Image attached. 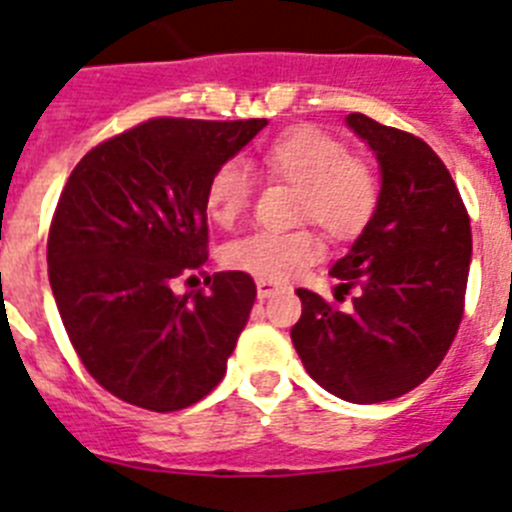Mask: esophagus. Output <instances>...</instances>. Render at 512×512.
<instances>
[{
  "label": "esophagus",
  "mask_w": 512,
  "mask_h": 512,
  "mask_svg": "<svg viewBox=\"0 0 512 512\" xmlns=\"http://www.w3.org/2000/svg\"><path fill=\"white\" fill-rule=\"evenodd\" d=\"M282 287L279 282H271V279H256V292H259V297L264 300V297H271V295H277V292H282Z\"/></svg>",
  "instance_id": "1"
}]
</instances>
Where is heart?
<instances>
[{
	"instance_id": "1",
	"label": "heart",
	"mask_w": 512,
	"mask_h": 512,
	"mask_svg": "<svg viewBox=\"0 0 512 512\" xmlns=\"http://www.w3.org/2000/svg\"><path fill=\"white\" fill-rule=\"evenodd\" d=\"M261 166L269 176L300 187L302 217H312L336 238L361 233L379 205V182L361 158L348 156L336 135L320 128L284 130L266 143ZM253 197V176L241 161H225L212 171L205 205L217 225H233ZM323 256L312 230H253L225 246L223 259L233 269L256 277L287 279Z\"/></svg>"
}]
</instances>
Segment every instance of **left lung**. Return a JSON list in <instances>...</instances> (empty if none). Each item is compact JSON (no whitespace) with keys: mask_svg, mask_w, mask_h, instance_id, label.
<instances>
[{"mask_svg":"<svg viewBox=\"0 0 512 512\" xmlns=\"http://www.w3.org/2000/svg\"><path fill=\"white\" fill-rule=\"evenodd\" d=\"M379 164V205L343 259L348 310L297 289L292 343L307 374L356 405L395 400L436 372L464 315L472 228L449 169L428 143L372 117H346Z\"/></svg>","mask_w":512,"mask_h":512,"instance_id":"left-lung-1","label":"left lung"}]
</instances>
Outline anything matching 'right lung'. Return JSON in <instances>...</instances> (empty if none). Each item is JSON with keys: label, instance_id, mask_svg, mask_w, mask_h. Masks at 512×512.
<instances>
[{"label": "right lung", "instance_id": "obj_1", "mask_svg": "<svg viewBox=\"0 0 512 512\" xmlns=\"http://www.w3.org/2000/svg\"><path fill=\"white\" fill-rule=\"evenodd\" d=\"M266 120L158 117L104 140L63 187L48 235V279L87 372L120 400L171 413L223 379L256 284L217 271L207 292L174 279L207 261L205 189Z\"/></svg>", "mask_w": 512, "mask_h": 512}]
</instances>
